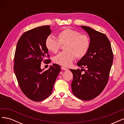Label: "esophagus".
<instances>
[{
	"instance_id": "34e87169",
	"label": "esophagus",
	"mask_w": 124,
	"mask_h": 124,
	"mask_svg": "<svg viewBox=\"0 0 124 124\" xmlns=\"http://www.w3.org/2000/svg\"><path fill=\"white\" fill-rule=\"evenodd\" d=\"M61 69H62V70H65V71H67V70H68V69H67V68H65V67H61Z\"/></svg>"
}]
</instances>
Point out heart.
<instances>
[{"mask_svg": "<svg viewBox=\"0 0 124 124\" xmlns=\"http://www.w3.org/2000/svg\"><path fill=\"white\" fill-rule=\"evenodd\" d=\"M58 39L52 36H48L46 40L47 49L56 53L61 48V45H65V51L60 52L55 56L54 62L62 66H69L75 58H81L87 54L90 47L88 37L76 30L66 28L60 32Z\"/></svg>", "mask_w": 124, "mask_h": 124, "instance_id": "obj_1", "label": "heart"}]
</instances>
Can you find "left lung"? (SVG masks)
<instances>
[{
    "instance_id": "1",
    "label": "left lung",
    "mask_w": 124,
    "mask_h": 124,
    "mask_svg": "<svg viewBox=\"0 0 124 124\" xmlns=\"http://www.w3.org/2000/svg\"><path fill=\"white\" fill-rule=\"evenodd\" d=\"M88 33L90 47L84 57L77 65L84 69H70L73 74L71 88L75 96L83 100H90L102 92L108 82L113 54L111 43L104 33L88 26H81ZM82 70H85L82 74Z\"/></svg>"
}]
</instances>
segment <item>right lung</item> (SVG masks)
<instances>
[{"label": "right lung", "mask_w": 124, "mask_h": 124, "mask_svg": "<svg viewBox=\"0 0 124 124\" xmlns=\"http://www.w3.org/2000/svg\"><path fill=\"white\" fill-rule=\"evenodd\" d=\"M51 33L50 26H42L24 32L18 40L14 55V71L24 94L39 102L52 92L61 67L53 64L46 71L41 69V62H51L46 40Z\"/></svg>", "instance_id": "add662e5"}]
</instances>
